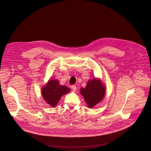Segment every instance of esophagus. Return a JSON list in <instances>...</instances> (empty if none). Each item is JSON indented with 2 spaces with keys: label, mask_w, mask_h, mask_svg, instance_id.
<instances>
[{
  "label": "esophagus",
  "mask_w": 151,
  "mask_h": 151,
  "mask_svg": "<svg viewBox=\"0 0 151 151\" xmlns=\"http://www.w3.org/2000/svg\"><path fill=\"white\" fill-rule=\"evenodd\" d=\"M71 87H72L73 90H74V92H76V90H77V87H76V86L73 85V86H71Z\"/></svg>",
  "instance_id": "esophagus-1"
}]
</instances>
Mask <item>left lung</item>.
<instances>
[{
  "label": "left lung",
  "instance_id": "8db88e82",
  "mask_svg": "<svg viewBox=\"0 0 151 151\" xmlns=\"http://www.w3.org/2000/svg\"><path fill=\"white\" fill-rule=\"evenodd\" d=\"M80 93L84 97L88 107L92 108L103 99L105 87L99 80L95 78L89 80L86 87L80 89Z\"/></svg>",
  "mask_w": 151,
  "mask_h": 151
}]
</instances>
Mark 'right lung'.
<instances>
[{
    "instance_id": "add662e5",
    "label": "right lung",
    "mask_w": 151,
    "mask_h": 151,
    "mask_svg": "<svg viewBox=\"0 0 151 151\" xmlns=\"http://www.w3.org/2000/svg\"><path fill=\"white\" fill-rule=\"evenodd\" d=\"M70 91V89L65 86H61L56 80H50L47 84L42 90L43 98L46 102L54 107L56 106L61 96Z\"/></svg>"
}]
</instances>
